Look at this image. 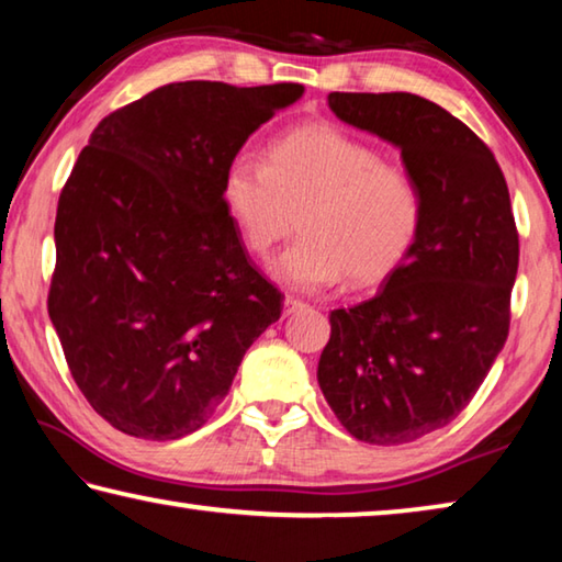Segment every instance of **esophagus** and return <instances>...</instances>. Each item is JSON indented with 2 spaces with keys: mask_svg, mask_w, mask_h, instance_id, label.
I'll return each mask as SVG.
<instances>
[{
  "mask_svg": "<svg viewBox=\"0 0 562 562\" xmlns=\"http://www.w3.org/2000/svg\"><path fill=\"white\" fill-rule=\"evenodd\" d=\"M304 307H307V304H304L302 300L284 297V302H282V315H284V317H288V315H294V312H302Z\"/></svg>",
  "mask_w": 562,
  "mask_h": 562,
  "instance_id": "1",
  "label": "esophagus"
}]
</instances>
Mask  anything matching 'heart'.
Here are the masks:
<instances>
[{"instance_id":"heart-1","label":"heart","mask_w":562,"mask_h":562,"mask_svg":"<svg viewBox=\"0 0 562 562\" xmlns=\"http://www.w3.org/2000/svg\"><path fill=\"white\" fill-rule=\"evenodd\" d=\"M223 205L255 255L292 231L300 240L268 262L290 290L319 292L347 274L364 288L396 270L424 223V198L404 168L331 123L284 133L268 166L240 154L225 168Z\"/></svg>"}]
</instances>
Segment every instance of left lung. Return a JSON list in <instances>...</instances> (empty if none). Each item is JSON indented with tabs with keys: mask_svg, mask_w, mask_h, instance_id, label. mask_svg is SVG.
<instances>
[{
	"mask_svg": "<svg viewBox=\"0 0 562 562\" xmlns=\"http://www.w3.org/2000/svg\"><path fill=\"white\" fill-rule=\"evenodd\" d=\"M339 121L402 150L424 198L412 252L364 302L329 315L317 382L359 441L396 446L459 416L510 325L518 233L496 158L416 93H329Z\"/></svg>",
	"mask_w": 562,
	"mask_h": 562,
	"instance_id": "1",
	"label": "left lung"
}]
</instances>
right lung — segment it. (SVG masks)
Listing matches in <instances>:
<instances>
[{
    "instance_id": "obj_1",
    "label": "right lung",
    "mask_w": 562,
    "mask_h": 562,
    "mask_svg": "<svg viewBox=\"0 0 562 562\" xmlns=\"http://www.w3.org/2000/svg\"><path fill=\"white\" fill-rule=\"evenodd\" d=\"M304 93L180 81L93 128L56 207L49 317L93 412L128 436L180 439L231 392L280 319L223 205L245 140Z\"/></svg>"
}]
</instances>
